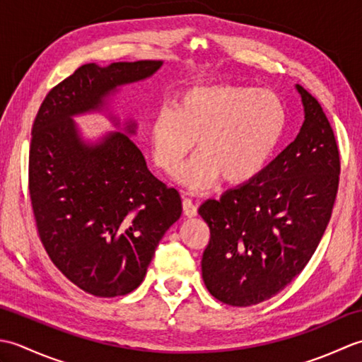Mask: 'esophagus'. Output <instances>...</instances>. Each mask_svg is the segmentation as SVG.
I'll return each instance as SVG.
<instances>
[{"mask_svg":"<svg viewBox=\"0 0 362 362\" xmlns=\"http://www.w3.org/2000/svg\"><path fill=\"white\" fill-rule=\"evenodd\" d=\"M183 213H185L188 218H193L197 214V205L191 197H183Z\"/></svg>","mask_w":362,"mask_h":362,"instance_id":"obj_1","label":"esophagus"}]
</instances>
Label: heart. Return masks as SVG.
<instances>
[{"label": "heart", "instance_id": "b5f03b06", "mask_svg": "<svg viewBox=\"0 0 362 362\" xmlns=\"http://www.w3.org/2000/svg\"><path fill=\"white\" fill-rule=\"evenodd\" d=\"M286 127V107L271 88L228 83L187 90L177 105L165 104L151 124L152 156L169 175L179 171L193 189L211 187L219 177L241 183L255 177L271 158Z\"/></svg>", "mask_w": 362, "mask_h": 362}]
</instances>
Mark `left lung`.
<instances>
[{
    "mask_svg": "<svg viewBox=\"0 0 362 362\" xmlns=\"http://www.w3.org/2000/svg\"><path fill=\"white\" fill-rule=\"evenodd\" d=\"M297 90L305 121L296 140L250 182L199 206L210 227L202 279L230 306L257 305L286 288L308 264L332 218L339 148L317 99Z\"/></svg>",
    "mask_w": 362,
    "mask_h": 362,
    "instance_id": "1",
    "label": "left lung"
}]
</instances>
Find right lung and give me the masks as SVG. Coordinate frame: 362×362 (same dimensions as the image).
I'll use <instances>...</instances> for the list:
<instances>
[{"label":"right lung","mask_w":362,"mask_h":362,"mask_svg":"<svg viewBox=\"0 0 362 362\" xmlns=\"http://www.w3.org/2000/svg\"><path fill=\"white\" fill-rule=\"evenodd\" d=\"M160 66L82 65L49 90L34 119L28 188L37 235L54 266L91 296H126L140 286L161 236L180 218L182 199L149 171L127 135L87 146L71 117L101 109L112 90Z\"/></svg>","instance_id":"obj_1"}]
</instances>
